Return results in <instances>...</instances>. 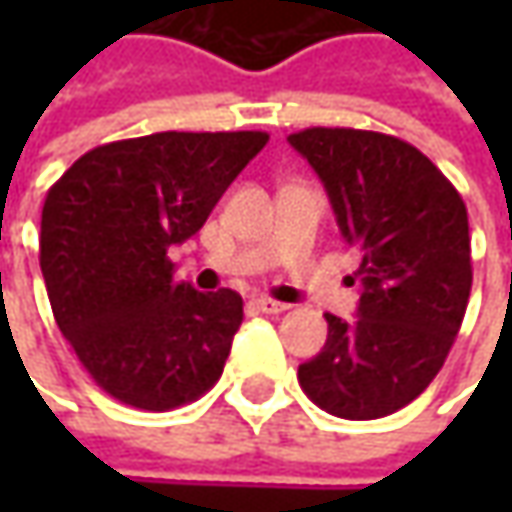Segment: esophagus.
<instances>
[{
  "mask_svg": "<svg viewBox=\"0 0 512 512\" xmlns=\"http://www.w3.org/2000/svg\"><path fill=\"white\" fill-rule=\"evenodd\" d=\"M253 305L259 307L262 313H285L287 307H290V305H285V302H276V299H270V296H256V299H253Z\"/></svg>",
  "mask_w": 512,
  "mask_h": 512,
  "instance_id": "esophagus-1",
  "label": "esophagus"
}]
</instances>
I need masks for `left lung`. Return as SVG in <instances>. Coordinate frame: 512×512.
I'll return each mask as SVG.
<instances>
[{
  "label": "left lung",
  "instance_id": "left-lung-1",
  "mask_svg": "<svg viewBox=\"0 0 512 512\" xmlns=\"http://www.w3.org/2000/svg\"><path fill=\"white\" fill-rule=\"evenodd\" d=\"M325 185L344 242L362 250L359 316L325 313L322 353L299 384L330 416L382 419L436 379L470 299V227L459 190L422 150L376 130L290 133Z\"/></svg>",
  "mask_w": 512,
  "mask_h": 512
}]
</instances>
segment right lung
Segmentation results:
<instances>
[{
	"instance_id": "obj_1",
	"label": "right lung",
	"mask_w": 512,
	"mask_h": 512,
	"mask_svg": "<svg viewBox=\"0 0 512 512\" xmlns=\"http://www.w3.org/2000/svg\"><path fill=\"white\" fill-rule=\"evenodd\" d=\"M267 139L262 130L122 139L79 156L48 190L39 265L53 319L116 402L162 413L219 382L242 296L176 282L168 250L205 225Z\"/></svg>"
}]
</instances>
